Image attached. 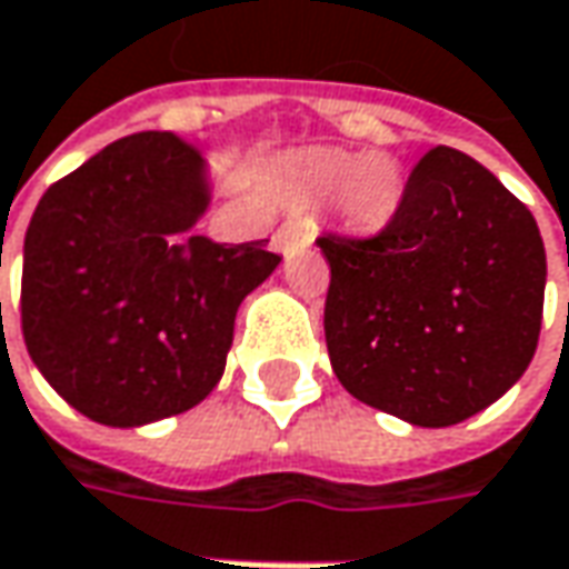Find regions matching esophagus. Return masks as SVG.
Masks as SVG:
<instances>
[{"label":"esophagus","instance_id":"obj_1","mask_svg":"<svg viewBox=\"0 0 569 569\" xmlns=\"http://www.w3.org/2000/svg\"><path fill=\"white\" fill-rule=\"evenodd\" d=\"M311 236H315L311 223H305V220H286V223L273 232V246L280 248V251H289V248L311 242Z\"/></svg>","mask_w":569,"mask_h":569}]
</instances>
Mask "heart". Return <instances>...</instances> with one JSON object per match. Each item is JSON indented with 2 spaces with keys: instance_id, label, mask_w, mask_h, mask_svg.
I'll return each instance as SVG.
<instances>
[{
  "instance_id": "b5f03b06",
  "label": "heart",
  "mask_w": 569,
  "mask_h": 569,
  "mask_svg": "<svg viewBox=\"0 0 569 569\" xmlns=\"http://www.w3.org/2000/svg\"><path fill=\"white\" fill-rule=\"evenodd\" d=\"M305 182L315 188L340 186V204L356 223H381L400 204V169L387 157L356 160L343 150H315L302 163Z\"/></svg>"
}]
</instances>
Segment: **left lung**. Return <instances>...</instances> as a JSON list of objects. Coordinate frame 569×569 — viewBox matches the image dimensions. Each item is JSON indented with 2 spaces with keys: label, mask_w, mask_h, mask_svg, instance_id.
Segmentation results:
<instances>
[{
  "label": "left lung",
  "mask_w": 569,
  "mask_h": 569,
  "mask_svg": "<svg viewBox=\"0 0 569 569\" xmlns=\"http://www.w3.org/2000/svg\"><path fill=\"white\" fill-rule=\"evenodd\" d=\"M323 337L356 400L447 428L529 368L545 305V246L529 207L457 148L412 167L371 236L323 229Z\"/></svg>",
  "instance_id": "obj_1"
}]
</instances>
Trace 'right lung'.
Returning <instances> with one entry per match:
<instances>
[{"label":"right lung","instance_id":"add662e5","mask_svg":"<svg viewBox=\"0 0 569 569\" xmlns=\"http://www.w3.org/2000/svg\"><path fill=\"white\" fill-rule=\"evenodd\" d=\"M201 150L112 141L47 188L24 236L21 333L52 390L100 425L179 416L223 375L239 302L280 264L264 239L194 236Z\"/></svg>","mask_w":569,"mask_h":569}]
</instances>
